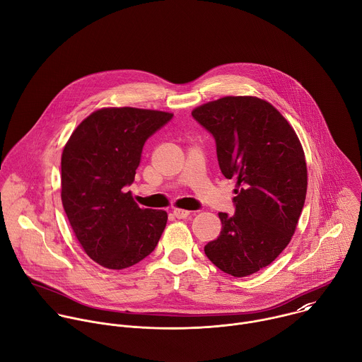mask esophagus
Returning <instances> with one entry per match:
<instances>
[{
    "label": "esophagus",
    "mask_w": 362,
    "mask_h": 362,
    "mask_svg": "<svg viewBox=\"0 0 362 362\" xmlns=\"http://www.w3.org/2000/svg\"><path fill=\"white\" fill-rule=\"evenodd\" d=\"M173 214H175V217H177V218H186V217L190 216V211H189V210H183V209H175V210H173Z\"/></svg>",
    "instance_id": "obj_1"
}]
</instances>
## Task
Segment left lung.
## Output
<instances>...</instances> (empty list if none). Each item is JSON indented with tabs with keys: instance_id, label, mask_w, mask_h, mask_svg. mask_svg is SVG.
<instances>
[{
	"instance_id": "left-lung-1",
	"label": "left lung",
	"mask_w": 362,
	"mask_h": 362,
	"mask_svg": "<svg viewBox=\"0 0 362 362\" xmlns=\"http://www.w3.org/2000/svg\"><path fill=\"white\" fill-rule=\"evenodd\" d=\"M216 142L220 170L237 179L234 214L218 213L220 235L204 246L221 272L246 277L273 263L296 231L307 193L301 144L269 102L226 96L192 112Z\"/></svg>"
}]
</instances>
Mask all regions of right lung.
Returning a JSON list of instances; mask_svg holds the SVG:
<instances>
[{"instance_id":"1","label":"right lung","mask_w":362,"mask_h":362,"mask_svg":"<svg viewBox=\"0 0 362 362\" xmlns=\"http://www.w3.org/2000/svg\"><path fill=\"white\" fill-rule=\"evenodd\" d=\"M172 113L103 107L74 131L61 159V197L85 253L122 270L148 257L168 221L163 210L141 209L125 187L135 180L145 142Z\"/></svg>"}]
</instances>
